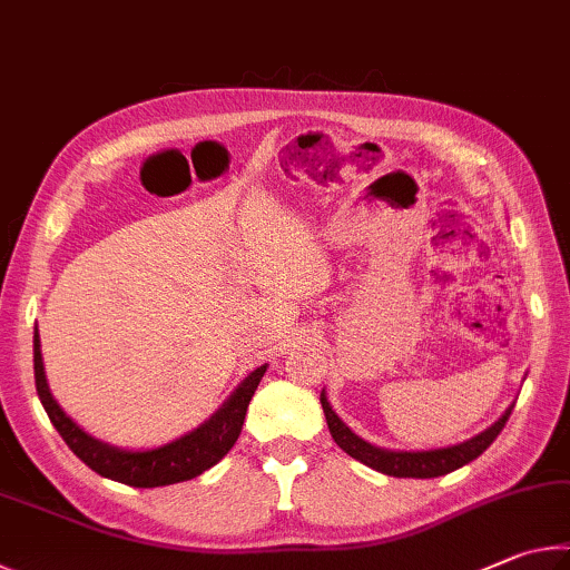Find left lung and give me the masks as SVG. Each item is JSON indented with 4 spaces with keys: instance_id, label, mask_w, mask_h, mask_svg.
Masks as SVG:
<instances>
[{
    "instance_id": "8db88e82",
    "label": "left lung",
    "mask_w": 570,
    "mask_h": 570,
    "mask_svg": "<svg viewBox=\"0 0 570 570\" xmlns=\"http://www.w3.org/2000/svg\"><path fill=\"white\" fill-rule=\"evenodd\" d=\"M320 400L324 407L326 424H330V432L336 445H340L346 455L364 462L366 468L384 472V475H392V478H440L462 465H468V462L480 458L482 452L493 445V440L503 432L510 412H513V404H510L503 417H500L495 424H490L485 432H480V435H475L472 440L460 442V445L407 452V450H384L362 440L360 435H354V432L346 428L340 417H336V412L332 410V404L326 400L324 392Z\"/></svg>"
}]
</instances>
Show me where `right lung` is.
<instances>
[{
	"mask_svg": "<svg viewBox=\"0 0 570 570\" xmlns=\"http://www.w3.org/2000/svg\"><path fill=\"white\" fill-rule=\"evenodd\" d=\"M264 372L266 364L250 372L248 377L238 384L236 392L224 402V407L210 414V420H206L200 428L186 432L183 438L153 450H122L108 445V442L102 440H95L82 428H77V424L62 412L60 404L52 397L50 387H47L40 334L35 330V384L47 417L55 424V430L60 432L67 448H70L85 465L102 478L118 480L132 488L173 485V482L198 478L200 472L214 468L216 462L236 445L240 428H244L246 420L248 402L254 397Z\"/></svg>",
	"mask_w": 570,
	"mask_h": 570,
	"instance_id": "add662e5",
	"label": "right lung"
}]
</instances>
